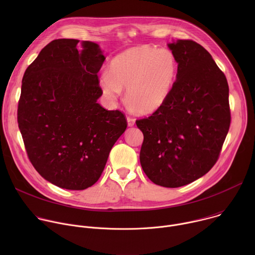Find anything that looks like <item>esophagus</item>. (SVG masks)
Returning a JSON list of instances; mask_svg holds the SVG:
<instances>
[{
    "mask_svg": "<svg viewBox=\"0 0 255 255\" xmlns=\"http://www.w3.org/2000/svg\"><path fill=\"white\" fill-rule=\"evenodd\" d=\"M127 124H128L129 127H133L135 125V120L133 118L127 117Z\"/></svg>",
    "mask_w": 255,
    "mask_h": 255,
    "instance_id": "obj_1",
    "label": "esophagus"
}]
</instances>
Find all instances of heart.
<instances>
[{"label":"heart","mask_w":255,"mask_h":255,"mask_svg":"<svg viewBox=\"0 0 255 255\" xmlns=\"http://www.w3.org/2000/svg\"><path fill=\"white\" fill-rule=\"evenodd\" d=\"M177 72L174 55L167 49L149 45L129 48L113 58L109 71H103L99 84L111 103L126 90L125 102L130 110L149 115L166 102Z\"/></svg>","instance_id":"heart-1"}]
</instances>
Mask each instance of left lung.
I'll return each instance as SVG.
<instances>
[{
  "mask_svg": "<svg viewBox=\"0 0 255 255\" xmlns=\"http://www.w3.org/2000/svg\"><path fill=\"white\" fill-rule=\"evenodd\" d=\"M177 74L163 106L136 121L144 140L140 163L155 185L178 188L216 163L230 126L229 87L211 54L192 40L167 44Z\"/></svg>",
  "mask_w": 255,
  "mask_h": 255,
  "instance_id": "8db88e82",
  "label": "left lung"
}]
</instances>
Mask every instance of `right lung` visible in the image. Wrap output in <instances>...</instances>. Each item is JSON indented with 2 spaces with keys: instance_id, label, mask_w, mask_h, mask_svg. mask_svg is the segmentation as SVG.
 Segmentation results:
<instances>
[{
  "instance_id": "obj_1",
  "label": "right lung",
  "mask_w": 255,
  "mask_h": 255,
  "mask_svg": "<svg viewBox=\"0 0 255 255\" xmlns=\"http://www.w3.org/2000/svg\"><path fill=\"white\" fill-rule=\"evenodd\" d=\"M56 39L27 67L18 106V125L38 173L61 189L81 191L100 178L127 122L107 111L98 71L106 57L99 44Z\"/></svg>"
}]
</instances>
